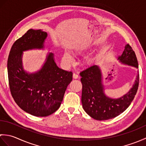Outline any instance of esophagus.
I'll return each mask as SVG.
<instances>
[{"mask_svg":"<svg viewBox=\"0 0 146 146\" xmlns=\"http://www.w3.org/2000/svg\"><path fill=\"white\" fill-rule=\"evenodd\" d=\"M73 77L74 79H77V78H79V76L76 73H73Z\"/></svg>","mask_w":146,"mask_h":146,"instance_id":"1","label":"esophagus"}]
</instances>
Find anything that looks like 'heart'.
<instances>
[{
    "label": "heart",
    "instance_id": "heart-1",
    "mask_svg": "<svg viewBox=\"0 0 146 146\" xmlns=\"http://www.w3.org/2000/svg\"><path fill=\"white\" fill-rule=\"evenodd\" d=\"M63 59L65 61L68 62V63H71V62H73V56L70 54V52L68 51L64 52V53L63 54ZM94 62H95L94 58H89L86 60V64L89 65V66H90V65H92L94 63Z\"/></svg>",
    "mask_w": 146,
    "mask_h": 146
}]
</instances>
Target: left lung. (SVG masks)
<instances>
[{
    "label": "left lung",
    "instance_id": "8db88e82",
    "mask_svg": "<svg viewBox=\"0 0 146 146\" xmlns=\"http://www.w3.org/2000/svg\"><path fill=\"white\" fill-rule=\"evenodd\" d=\"M120 63L138 68V62L135 52L129 44L125 45L122 54L117 58ZM82 83V103L86 113L93 119L105 120L113 119L123 112L134 100L137 93L139 74L130 90L118 98L105 95L102 70L94 65L80 73Z\"/></svg>",
    "mask_w": 146,
    "mask_h": 146
}]
</instances>
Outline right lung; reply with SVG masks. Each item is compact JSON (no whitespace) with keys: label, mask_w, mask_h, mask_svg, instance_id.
Segmentation results:
<instances>
[{"label":"right lung","mask_w":146,"mask_h":146,"mask_svg":"<svg viewBox=\"0 0 146 146\" xmlns=\"http://www.w3.org/2000/svg\"><path fill=\"white\" fill-rule=\"evenodd\" d=\"M48 34L29 29L15 41L7 60L9 87L12 97L22 110L36 117H46L60 108L73 73L59 68L54 54L49 52L41 69L27 72L23 64V52L43 49Z\"/></svg>","instance_id":"obj_1"}]
</instances>
